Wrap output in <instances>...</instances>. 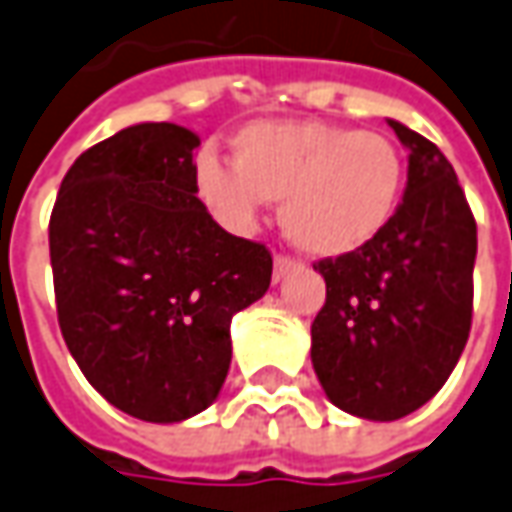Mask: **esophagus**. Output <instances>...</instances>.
Wrapping results in <instances>:
<instances>
[{"label": "esophagus", "instance_id": "obj_1", "mask_svg": "<svg viewBox=\"0 0 512 512\" xmlns=\"http://www.w3.org/2000/svg\"><path fill=\"white\" fill-rule=\"evenodd\" d=\"M296 267H298L296 259H290V256H276V264H273V281L279 284V281L284 279L290 270H296Z\"/></svg>", "mask_w": 512, "mask_h": 512}]
</instances>
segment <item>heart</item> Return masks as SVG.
<instances>
[{"mask_svg": "<svg viewBox=\"0 0 512 512\" xmlns=\"http://www.w3.org/2000/svg\"><path fill=\"white\" fill-rule=\"evenodd\" d=\"M233 163L202 152L200 200L248 231L281 200V228L298 250L338 259L372 245L400 208L406 160L389 137L324 120H256L231 140Z\"/></svg>", "mask_w": 512, "mask_h": 512, "instance_id": "heart-1", "label": "heart"}]
</instances>
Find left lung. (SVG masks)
I'll return each instance as SVG.
<instances>
[{
    "label": "left lung",
    "mask_w": 512,
    "mask_h": 512,
    "mask_svg": "<svg viewBox=\"0 0 512 512\" xmlns=\"http://www.w3.org/2000/svg\"><path fill=\"white\" fill-rule=\"evenodd\" d=\"M408 149L403 202L372 245L324 259L312 369L335 406L392 423L445 386L468 344L476 222L445 154L389 120Z\"/></svg>",
    "instance_id": "obj_1"
}]
</instances>
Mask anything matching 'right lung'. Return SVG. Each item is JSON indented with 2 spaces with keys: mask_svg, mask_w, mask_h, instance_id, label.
<instances>
[{
  "mask_svg": "<svg viewBox=\"0 0 512 512\" xmlns=\"http://www.w3.org/2000/svg\"><path fill=\"white\" fill-rule=\"evenodd\" d=\"M197 132L137 123L81 154L50 216L58 327L123 414L183 423L231 369V318L267 293L270 250L219 228L194 185Z\"/></svg>",
  "mask_w": 512,
  "mask_h": 512,
  "instance_id": "obj_1",
  "label": "right lung"
}]
</instances>
